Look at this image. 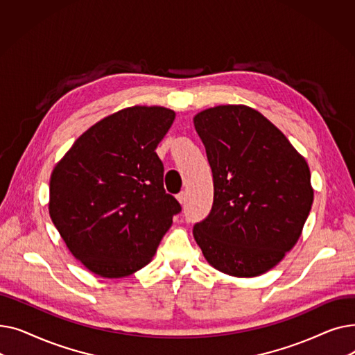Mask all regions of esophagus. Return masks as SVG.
<instances>
[{"label":"esophagus","mask_w":355,"mask_h":355,"mask_svg":"<svg viewBox=\"0 0 355 355\" xmlns=\"http://www.w3.org/2000/svg\"><path fill=\"white\" fill-rule=\"evenodd\" d=\"M177 200L180 204H185V201H187V193L185 191H181L177 194Z\"/></svg>","instance_id":"34e87169"}]
</instances>
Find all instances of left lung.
<instances>
[{"instance_id":"8db88e82","label":"left lung","mask_w":355,"mask_h":355,"mask_svg":"<svg viewBox=\"0 0 355 355\" xmlns=\"http://www.w3.org/2000/svg\"><path fill=\"white\" fill-rule=\"evenodd\" d=\"M194 126L214 182L210 214L193 229L207 262L236 277L275 268L302 234L313 189L305 158L246 105L201 110Z\"/></svg>"}]
</instances>
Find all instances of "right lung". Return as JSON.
<instances>
[{
	"label": "right lung",
	"instance_id": "add662e5",
	"mask_svg": "<svg viewBox=\"0 0 355 355\" xmlns=\"http://www.w3.org/2000/svg\"><path fill=\"white\" fill-rule=\"evenodd\" d=\"M174 119L162 106L125 107L90 126L55 164L49 213L92 273L116 279L146 266L181 211L164 190L155 153Z\"/></svg>",
	"mask_w": 355,
	"mask_h": 355
}]
</instances>
